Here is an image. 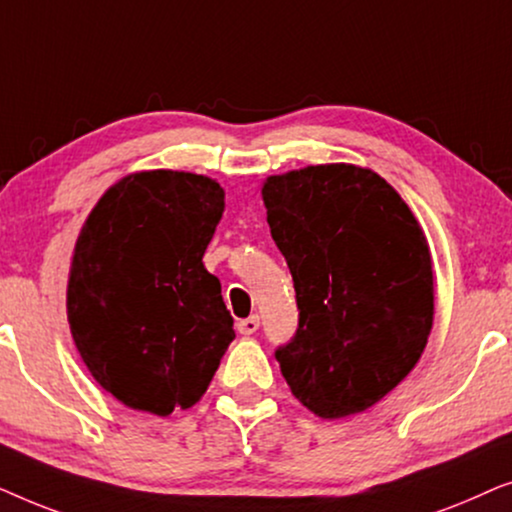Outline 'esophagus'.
<instances>
[{"instance_id":"esophagus-1","label":"esophagus","mask_w":512,"mask_h":512,"mask_svg":"<svg viewBox=\"0 0 512 512\" xmlns=\"http://www.w3.org/2000/svg\"><path fill=\"white\" fill-rule=\"evenodd\" d=\"M258 326H261V319L258 317H249V319H242L237 321V331H240L242 335H251L258 331Z\"/></svg>"}]
</instances>
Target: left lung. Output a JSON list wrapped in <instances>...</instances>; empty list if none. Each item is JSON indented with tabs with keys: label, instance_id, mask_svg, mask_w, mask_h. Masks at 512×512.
I'll return each mask as SVG.
<instances>
[{
	"label": "left lung",
	"instance_id": "left-lung-1",
	"mask_svg": "<svg viewBox=\"0 0 512 512\" xmlns=\"http://www.w3.org/2000/svg\"><path fill=\"white\" fill-rule=\"evenodd\" d=\"M261 193L300 310L275 352L291 394L324 419L373 408L417 366L433 326L422 226L368 167L310 165Z\"/></svg>",
	"mask_w": 512,
	"mask_h": 512
}]
</instances>
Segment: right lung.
I'll return each mask as SVG.
<instances>
[{
  "label": "right lung",
  "instance_id": "1",
  "mask_svg": "<svg viewBox=\"0 0 512 512\" xmlns=\"http://www.w3.org/2000/svg\"><path fill=\"white\" fill-rule=\"evenodd\" d=\"M223 195L202 174L135 172L83 223L69 328L95 382L132 410L167 417L191 408L235 338L221 282L202 263Z\"/></svg>",
  "mask_w": 512,
  "mask_h": 512
}]
</instances>
